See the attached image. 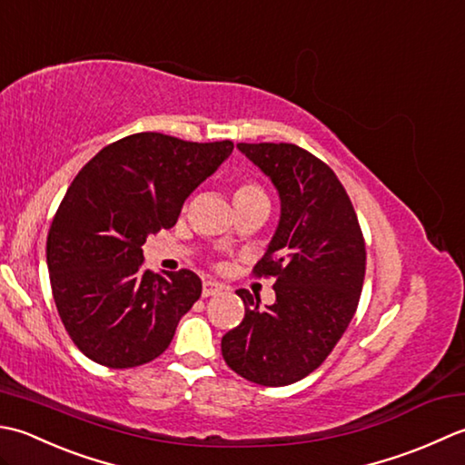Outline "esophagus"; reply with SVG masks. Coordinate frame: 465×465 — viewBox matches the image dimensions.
<instances>
[{"instance_id":"esophagus-1","label":"esophagus","mask_w":465,"mask_h":465,"mask_svg":"<svg viewBox=\"0 0 465 465\" xmlns=\"http://www.w3.org/2000/svg\"><path fill=\"white\" fill-rule=\"evenodd\" d=\"M224 291V287L221 282H214V281H206L203 285V297H214V295H221Z\"/></svg>"}]
</instances>
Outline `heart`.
Returning a JSON list of instances; mask_svg holds the SVG:
<instances>
[{
	"label": "heart",
	"instance_id": "1",
	"mask_svg": "<svg viewBox=\"0 0 465 465\" xmlns=\"http://www.w3.org/2000/svg\"><path fill=\"white\" fill-rule=\"evenodd\" d=\"M249 196H262L261 186H257L254 183H242L234 188V201H239V198H249Z\"/></svg>",
	"mask_w": 465,
	"mask_h": 465
}]
</instances>
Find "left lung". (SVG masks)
I'll list each match as a JSON object with an SVG mask.
<instances>
[{"mask_svg": "<svg viewBox=\"0 0 465 465\" xmlns=\"http://www.w3.org/2000/svg\"><path fill=\"white\" fill-rule=\"evenodd\" d=\"M277 186L281 221L254 277H272L277 301L236 291L244 319L223 337V357L252 383H295L325 361L361 297L365 241L343 184L323 160L295 144H236Z\"/></svg>", "mask_w": 465, "mask_h": 465, "instance_id": "obj_1", "label": "left lung"}]
</instances>
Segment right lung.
<instances>
[{
	"label": "right lung",
	"instance_id": "obj_1",
	"mask_svg": "<svg viewBox=\"0 0 465 465\" xmlns=\"http://www.w3.org/2000/svg\"><path fill=\"white\" fill-rule=\"evenodd\" d=\"M234 144L138 132L112 142L74 178L47 232L52 295L70 339L112 369L163 355L203 292L193 271L142 267L148 234L170 229Z\"/></svg>",
	"mask_w": 465,
	"mask_h": 465
}]
</instances>
